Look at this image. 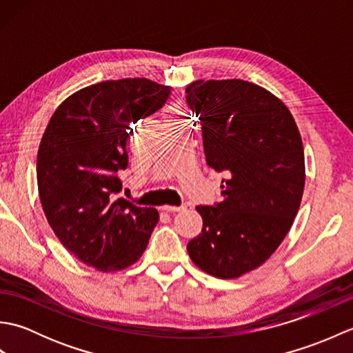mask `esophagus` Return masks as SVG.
<instances>
[{
	"instance_id": "esophagus-1",
	"label": "esophagus",
	"mask_w": 353,
	"mask_h": 353,
	"mask_svg": "<svg viewBox=\"0 0 353 353\" xmlns=\"http://www.w3.org/2000/svg\"><path fill=\"white\" fill-rule=\"evenodd\" d=\"M185 206H171V205H163L162 206V211H167V212H179V211H183Z\"/></svg>"
}]
</instances>
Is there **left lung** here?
Segmentation results:
<instances>
[{"label":"left lung","instance_id":"1","mask_svg":"<svg viewBox=\"0 0 353 353\" xmlns=\"http://www.w3.org/2000/svg\"><path fill=\"white\" fill-rule=\"evenodd\" d=\"M186 101L206 163L226 172L220 203L196 208L203 228L186 249L205 273L235 279L264 264L292 226L305 188L302 138L288 108L250 81H192Z\"/></svg>","mask_w":353,"mask_h":353}]
</instances>
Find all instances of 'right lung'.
<instances>
[{
	"instance_id": "obj_1",
	"label": "right lung",
	"mask_w": 353,
	"mask_h": 353,
	"mask_svg": "<svg viewBox=\"0 0 353 353\" xmlns=\"http://www.w3.org/2000/svg\"><path fill=\"white\" fill-rule=\"evenodd\" d=\"M171 94L148 79L106 80L62 101L37 152V190L56 236L83 264L119 272L147 249L159 221L153 208L117 199L127 168L132 124L159 110Z\"/></svg>"
}]
</instances>
